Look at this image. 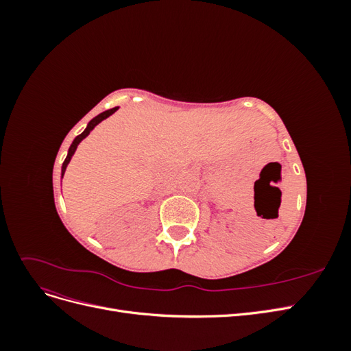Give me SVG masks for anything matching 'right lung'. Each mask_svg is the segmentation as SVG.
Instances as JSON below:
<instances>
[{
	"instance_id": "right-lung-1",
	"label": "right lung",
	"mask_w": 351,
	"mask_h": 351,
	"mask_svg": "<svg viewBox=\"0 0 351 351\" xmlns=\"http://www.w3.org/2000/svg\"><path fill=\"white\" fill-rule=\"evenodd\" d=\"M117 110H119V107H115V108H111V110H108V111H104V112H101L99 115H97V117H95V119H92V120L88 123V127H86V129L83 130V133H80L79 136H76V139L73 141V143H71V145H70V147H69V154H67V156H66V159H64V162H62V167H61V178H62V176H64V173H66V168H67V165H69V162H70L71 156L74 155V152H76L79 143H80V142L84 139V137H86V136H88L93 129H95V125L99 124L102 120L108 119V117H110V115H112Z\"/></svg>"
}]
</instances>
